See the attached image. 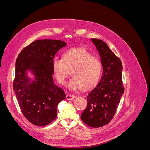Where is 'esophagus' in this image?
<instances>
[{
	"label": "esophagus",
	"mask_w": 150,
	"mask_h": 150,
	"mask_svg": "<svg viewBox=\"0 0 150 150\" xmlns=\"http://www.w3.org/2000/svg\"><path fill=\"white\" fill-rule=\"evenodd\" d=\"M76 98L75 96H74V95L72 94H67L66 96V99L68 101H70V100H72V99H74Z\"/></svg>",
	"instance_id": "obj_1"
}]
</instances>
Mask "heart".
Segmentation results:
<instances>
[{
    "label": "heart",
    "instance_id": "1",
    "mask_svg": "<svg viewBox=\"0 0 150 150\" xmlns=\"http://www.w3.org/2000/svg\"><path fill=\"white\" fill-rule=\"evenodd\" d=\"M52 69L59 83L65 84L71 70L72 77L68 81V87L73 90L81 88L89 89L98 83L102 66L98 59L93 57L86 50L75 48L66 51L63 58H54Z\"/></svg>",
    "mask_w": 150,
    "mask_h": 150
}]
</instances>
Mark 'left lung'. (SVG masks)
I'll return each mask as SVG.
<instances>
[{
  "label": "left lung",
  "mask_w": 150,
  "mask_h": 150,
  "mask_svg": "<svg viewBox=\"0 0 150 150\" xmlns=\"http://www.w3.org/2000/svg\"><path fill=\"white\" fill-rule=\"evenodd\" d=\"M101 57L103 74L98 84L89 92L87 107L81 115L92 128L107 125L112 119L124 93L121 61L103 40L91 39Z\"/></svg>",
  "instance_id": "8db88e82"
}]
</instances>
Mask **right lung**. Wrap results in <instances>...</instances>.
<instances>
[{"instance_id": "obj_1", "label": "right lung", "mask_w": 150, "mask_h": 150, "mask_svg": "<svg viewBox=\"0 0 150 150\" xmlns=\"http://www.w3.org/2000/svg\"><path fill=\"white\" fill-rule=\"evenodd\" d=\"M66 46L59 40H37L17 58L13 90L22 114L35 126L55 120L58 104L66 98L64 91L54 83L52 69L53 58Z\"/></svg>"}]
</instances>
